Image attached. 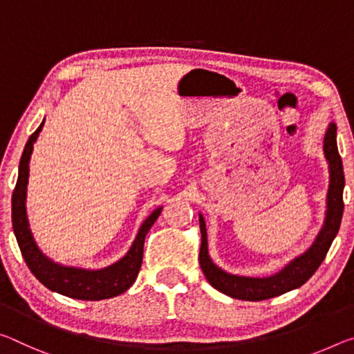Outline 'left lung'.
<instances>
[{"label": "left lung", "instance_id": "obj_1", "mask_svg": "<svg viewBox=\"0 0 354 354\" xmlns=\"http://www.w3.org/2000/svg\"><path fill=\"white\" fill-rule=\"evenodd\" d=\"M337 127L329 124L326 136H324V156L329 164V189H328V205L326 218L322 232L318 233L310 248L304 254L296 257L290 261L282 271L269 277H244L228 274L217 268L207 255V234L203 216L200 214V230H201V245H200V266L205 277L212 287L222 291L223 295L232 296L234 299L243 301H263L280 296L287 291L299 288L310 279L322 261L326 257L328 250L333 244L335 234L339 232L342 214H344V165L337 149Z\"/></svg>", "mask_w": 354, "mask_h": 354}]
</instances>
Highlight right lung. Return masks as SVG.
<instances>
[{
	"instance_id": "right-lung-1",
	"label": "right lung",
	"mask_w": 354,
	"mask_h": 354,
	"mask_svg": "<svg viewBox=\"0 0 354 354\" xmlns=\"http://www.w3.org/2000/svg\"><path fill=\"white\" fill-rule=\"evenodd\" d=\"M42 127L44 121L26 142L19 165V179H17L12 194V227L21 255H24L26 265L30 268V271L35 274V277L42 285H46L48 290L64 295L67 298L83 301L115 298V296L124 293L136 282L143 261L145 238H147L149 228L153 227V223L159 217L162 207L154 209L153 214L142 223L132 248L129 249L127 254L120 261L113 263L111 266L97 269V271H89V269L63 266L48 260L39 250L35 239H32L26 217V186L28 175H30V159L32 145L37 140Z\"/></svg>"
}]
</instances>
